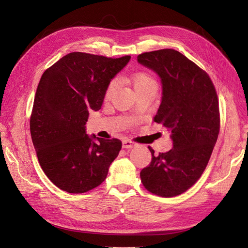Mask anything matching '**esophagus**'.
<instances>
[{
  "label": "esophagus",
  "instance_id": "1",
  "mask_svg": "<svg viewBox=\"0 0 248 248\" xmlns=\"http://www.w3.org/2000/svg\"><path fill=\"white\" fill-rule=\"evenodd\" d=\"M135 146V143L133 142V141H131V140H124L123 141V147L124 148H126V150H128V148H132V147H134Z\"/></svg>",
  "mask_w": 248,
  "mask_h": 248
}]
</instances>
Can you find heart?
<instances>
[{
	"instance_id": "1",
	"label": "heart",
	"mask_w": 248,
	"mask_h": 248,
	"mask_svg": "<svg viewBox=\"0 0 248 248\" xmlns=\"http://www.w3.org/2000/svg\"><path fill=\"white\" fill-rule=\"evenodd\" d=\"M131 82L135 90L146 88V87L154 86V85H155V82L153 78L145 73H136L135 75H133L131 78ZM117 84H118L117 80H112L109 83L107 89H106V93H105L106 97L109 98L113 94V93H114L117 87Z\"/></svg>"
}]
</instances>
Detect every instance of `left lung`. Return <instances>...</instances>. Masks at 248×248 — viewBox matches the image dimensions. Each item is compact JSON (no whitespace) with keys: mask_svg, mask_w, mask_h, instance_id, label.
<instances>
[{"mask_svg":"<svg viewBox=\"0 0 248 248\" xmlns=\"http://www.w3.org/2000/svg\"><path fill=\"white\" fill-rule=\"evenodd\" d=\"M138 62L157 74L162 98L155 123L170 132L173 146L155 155L140 172L150 192L172 197L201 178L213 152L220 128L218 97L209 75L178 51L159 49L138 55Z\"/></svg>","mask_w":248,"mask_h":248,"instance_id":"8db88e82","label":"left lung"}]
</instances>
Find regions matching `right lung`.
Masks as SVG:
<instances>
[{"label": "right lung", "instance_id": "1", "mask_svg": "<svg viewBox=\"0 0 248 248\" xmlns=\"http://www.w3.org/2000/svg\"><path fill=\"white\" fill-rule=\"evenodd\" d=\"M130 59L74 52L41 76L30 132L42 170L61 190L84 193L101 185L122 150L118 139L88 136L85 124L91 110L101 109L109 83Z\"/></svg>", "mask_w": 248, "mask_h": 248}]
</instances>
